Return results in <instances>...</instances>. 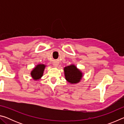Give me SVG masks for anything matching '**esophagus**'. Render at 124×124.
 <instances>
[{
  "label": "esophagus",
  "instance_id": "1",
  "mask_svg": "<svg viewBox=\"0 0 124 124\" xmlns=\"http://www.w3.org/2000/svg\"><path fill=\"white\" fill-rule=\"evenodd\" d=\"M53 65H54V67H56V68H57V67L58 66V62H54Z\"/></svg>",
  "mask_w": 124,
  "mask_h": 124
}]
</instances>
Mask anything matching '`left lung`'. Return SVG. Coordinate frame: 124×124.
<instances>
[{
  "mask_svg": "<svg viewBox=\"0 0 124 124\" xmlns=\"http://www.w3.org/2000/svg\"><path fill=\"white\" fill-rule=\"evenodd\" d=\"M65 79L70 84H76L80 82L83 73L74 64L65 67L64 69Z\"/></svg>",
  "mask_w": 124,
  "mask_h": 124,
  "instance_id": "obj_1",
  "label": "left lung"
}]
</instances>
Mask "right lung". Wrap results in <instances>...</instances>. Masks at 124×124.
Wrapping results in <instances>:
<instances>
[{
	"mask_svg": "<svg viewBox=\"0 0 124 124\" xmlns=\"http://www.w3.org/2000/svg\"><path fill=\"white\" fill-rule=\"evenodd\" d=\"M46 66L44 64H38L31 72V75L32 79L35 81L39 80L43 77L44 71Z\"/></svg>",
	"mask_w": 124,
	"mask_h": 124,
	"instance_id": "right-lung-1",
	"label": "right lung"
}]
</instances>
